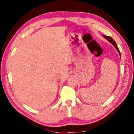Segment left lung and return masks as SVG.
<instances>
[{"mask_svg":"<svg viewBox=\"0 0 134 134\" xmlns=\"http://www.w3.org/2000/svg\"><path fill=\"white\" fill-rule=\"evenodd\" d=\"M103 37L105 38L106 40H107L109 42H110L111 44H112L113 45V46H114V47H115V48L116 49V50H117V51H118V53H119L120 57H121V53H120L119 49H118V48L117 45H116V42H115V41L113 40V38H112V37H108V36H106V35H103Z\"/></svg>","mask_w":134,"mask_h":134,"instance_id":"obj_1","label":"left lung"}]
</instances>
